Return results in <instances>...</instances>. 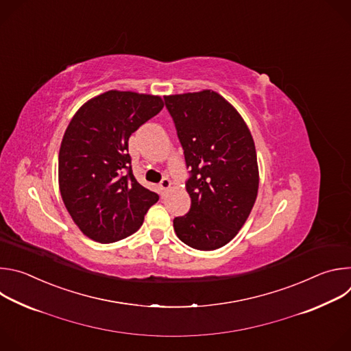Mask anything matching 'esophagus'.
I'll list each match as a JSON object with an SVG mask.
<instances>
[{
    "label": "esophagus",
    "mask_w": 351,
    "mask_h": 351,
    "mask_svg": "<svg viewBox=\"0 0 351 351\" xmlns=\"http://www.w3.org/2000/svg\"><path fill=\"white\" fill-rule=\"evenodd\" d=\"M171 187V180L168 179V178H164L162 180H161V183H160V189H161V193L164 194L168 189Z\"/></svg>",
    "instance_id": "obj_1"
}]
</instances>
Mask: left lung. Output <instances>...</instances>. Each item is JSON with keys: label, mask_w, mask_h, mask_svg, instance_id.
Returning a JSON list of instances; mask_svg holds the SVG:
<instances>
[{"label": "left lung", "mask_w": 351, "mask_h": 351, "mask_svg": "<svg viewBox=\"0 0 351 351\" xmlns=\"http://www.w3.org/2000/svg\"><path fill=\"white\" fill-rule=\"evenodd\" d=\"M165 107L182 144L191 206L173 219L178 237L210 252L229 243L256 203L254 140L239 112L211 90L167 95Z\"/></svg>", "instance_id": "8db88e82"}]
</instances>
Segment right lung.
Instances as JSON below:
<instances>
[{
	"instance_id": "add662e5",
	"label": "right lung",
	"mask_w": 351,
	"mask_h": 351,
	"mask_svg": "<svg viewBox=\"0 0 351 351\" xmlns=\"http://www.w3.org/2000/svg\"><path fill=\"white\" fill-rule=\"evenodd\" d=\"M164 108L158 95L111 90L87 101L65 130L60 190L73 222L90 239L114 243L134 233L158 194L132 172L129 137Z\"/></svg>"
}]
</instances>
